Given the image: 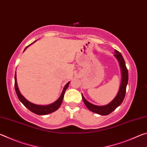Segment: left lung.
<instances>
[{
  "instance_id": "obj_1",
  "label": "left lung",
  "mask_w": 147,
  "mask_h": 147,
  "mask_svg": "<svg viewBox=\"0 0 147 147\" xmlns=\"http://www.w3.org/2000/svg\"><path fill=\"white\" fill-rule=\"evenodd\" d=\"M115 54L114 56H115L117 59H118L119 64H120L121 66L122 73V80L120 89H119L116 97L114 98L110 103L107 104V105L98 106L89 102L84 98V96L82 94L83 101L87 108H88L90 111H93V112L95 113L99 114V115H109V113H111L113 111L115 110L118 106L121 105V103L123 102L124 96H125L126 94V86H127L128 81V71L127 68H126L125 61H124V59L123 56H122V54L119 53V51H117V50H115Z\"/></svg>"
}]
</instances>
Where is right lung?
I'll list each match as a JSON object with an SVG mask.
<instances>
[{
	"instance_id": "right-lung-1",
	"label": "right lung",
	"mask_w": 147,
	"mask_h": 147,
	"mask_svg": "<svg viewBox=\"0 0 147 147\" xmlns=\"http://www.w3.org/2000/svg\"><path fill=\"white\" fill-rule=\"evenodd\" d=\"M27 47H26L25 49L27 48ZM69 83L70 82H68L66 84L65 86L64 87V89L61 94V96H59V98L56 102H54V103L49 104V105H47V106H40V105H37V104L30 102L27 100L26 99L24 98L23 95H22L19 90L18 86H17L16 72V74H15V89H16L17 95L18 96L19 100L21 101V102L23 103V105L25 106L26 108H28L30 111H31L32 112H33L34 113L37 114V115H47V114L53 113L59 108V106H61V104L62 103V101H63L65 92L66 89H67V88L69 87Z\"/></svg>"
}]
</instances>
